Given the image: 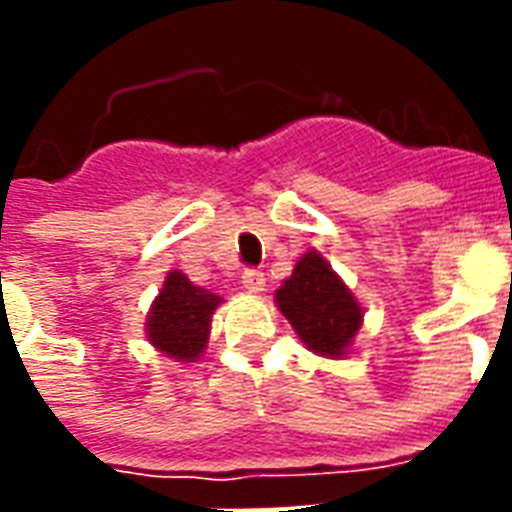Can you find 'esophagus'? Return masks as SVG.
Segmentation results:
<instances>
[{
  "mask_svg": "<svg viewBox=\"0 0 512 512\" xmlns=\"http://www.w3.org/2000/svg\"><path fill=\"white\" fill-rule=\"evenodd\" d=\"M241 284H244L247 292H263L265 273L257 271V268H247V271L241 273Z\"/></svg>",
  "mask_w": 512,
  "mask_h": 512,
  "instance_id": "obj_1",
  "label": "esophagus"
}]
</instances>
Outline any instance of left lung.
<instances>
[{
  "label": "left lung",
  "mask_w": 512,
  "mask_h": 512,
  "mask_svg": "<svg viewBox=\"0 0 512 512\" xmlns=\"http://www.w3.org/2000/svg\"><path fill=\"white\" fill-rule=\"evenodd\" d=\"M276 305L300 340L321 356H342L361 329V305L319 252L300 257L276 292Z\"/></svg>",
  "instance_id": "obj_1"
}]
</instances>
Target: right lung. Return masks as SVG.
<instances>
[{"mask_svg": "<svg viewBox=\"0 0 512 512\" xmlns=\"http://www.w3.org/2000/svg\"><path fill=\"white\" fill-rule=\"evenodd\" d=\"M217 305L220 297L209 289L193 287L183 273L172 271L148 319V340L177 361L199 358Z\"/></svg>", "mask_w": 512, "mask_h": 512, "instance_id": "1", "label": "right lung"}]
</instances>
